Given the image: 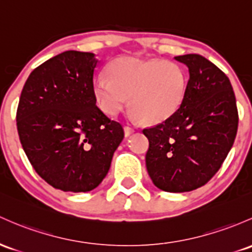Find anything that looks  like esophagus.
I'll use <instances>...</instances> for the list:
<instances>
[{
    "label": "esophagus",
    "mask_w": 252,
    "mask_h": 252,
    "mask_svg": "<svg viewBox=\"0 0 252 252\" xmlns=\"http://www.w3.org/2000/svg\"><path fill=\"white\" fill-rule=\"evenodd\" d=\"M132 132H134V129H132L131 126H124V135H126V136H129V135H131Z\"/></svg>",
    "instance_id": "34e87169"
}]
</instances>
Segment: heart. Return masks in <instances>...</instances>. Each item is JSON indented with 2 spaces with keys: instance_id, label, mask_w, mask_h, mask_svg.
<instances>
[{
  "instance_id": "heart-1",
  "label": "heart",
  "mask_w": 252,
  "mask_h": 252,
  "mask_svg": "<svg viewBox=\"0 0 252 252\" xmlns=\"http://www.w3.org/2000/svg\"><path fill=\"white\" fill-rule=\"evenodd\" d=\"M110 76L94 82L96 103L109 116L118 115L130 96L134 117L159 123L175 113L183 101L187 76L179 64L168 61L121 57L110 64Z\"/></svg>"
}]
</instances>
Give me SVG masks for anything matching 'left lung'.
Segmentation results:
<instances>
[{"instance_id": "8db88e82", "label": "left lung", "mask_w": 252, "mask_h": 252, "mask_svg": "<svg viewBox=\"0 0 252 252\" xmlns=\"http://www.w3.org/2000/svg\"><path fill=\"white\" fill-rule=\"evenodd\" d=\"M189 69L181 106L162 123L143 129L149 141L146 166L167 192L191 191L219 171L238 129L236 96L228 77L197 54L175 57Z\"/></svg>"}]
</instances>
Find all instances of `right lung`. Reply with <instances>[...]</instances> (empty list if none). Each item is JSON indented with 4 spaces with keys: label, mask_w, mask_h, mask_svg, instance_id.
Listing matches in <instances>:
<instances>
[{
    "label": "right lung",
    "mask_w": 252,
    "mask_h": 252,
    "mask_svg": "<svg viewBox=\"0 0 252 252\" xmlns=\"http://www.w3.org/2000/svg\"><path fill=\"white\" fill-rule=\"evenodd\" d=\"M92 52L64 51L37 67L25 82L16 126L30 162L46 183L91 191L109 172L123 126L96 106Z\"/></svg>",
    "instance_id": "add662e5"
}]
</instances>
